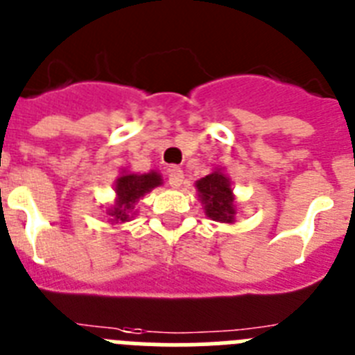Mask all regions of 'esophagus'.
Here are the masks:
<instances>
[{
    "label": "esophagus",
    "mask_w": 355,
    "mask_h": 355,
    "mask_svg": "<svg viewBox=\"0 0 355 355\" xmlns=\"http://www.w3.org/2000/svg\"><path fill=\"white\" fill-rule=\"evenodd\" d=\"M168 180H169V186L171 187H180L182 182H184V171L177 166H171L168 171Z\"/></svg>",
    "instance_id": "obj_1"
}]
</instances>
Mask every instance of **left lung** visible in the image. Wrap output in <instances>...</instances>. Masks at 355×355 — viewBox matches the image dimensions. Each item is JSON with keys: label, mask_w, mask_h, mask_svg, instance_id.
Returning a JSON list of instances; mask_svg holds the SVG:
<instances>
[{"label": "left lung", "mask_w": 355, "mask_h": 355, "mask_svg": "<svg viewBox=\"0 0 355 355\" xmlns=\"http://www.w3.org/2000/svg\"><path fill=\"white\" fill-rule=\"evenodd\" d=\"M200 198L205 205V212L211 220L232 223L234 221V198L230 191L229 178L223 173H214L196 182Z\"/></svg>", "instance_id": "8db88e82"}]
</instances>
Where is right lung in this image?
Wrapping results in <instances>:
<instances>
[{
    "mask_svg": "<svg viewBox=\"0 0 355 355\" xmlns=\"http://www.w3.org/2000/svg\"><path fill=\"white\" fill-rule=\"evenodd\" d=\"M157 186H160V175H157L155 171L144 175L130 173L119 177L116 182L118 202L109 211V216H112V220L116 221H126L128 212L134 209V203Z\"/></svg>",
    "mask_w": 355,
    "mask_h": 355,
    "instance_id": "obj_1",
    "label": "right lung"
}]
</instances>
